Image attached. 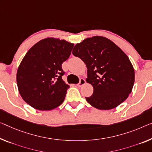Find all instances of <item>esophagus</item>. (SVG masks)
Wrapping results in <instances>:
<instances>
[{
	"label": "esophagus",
	"mask_w": 152,
	"mask_h": 152,
	"mask_svg": "<svg viewBox=\"0 0 152 152\" xmlns=\"http://www.w3.org/2000/svg\"><path fill=\"white\" fill-rule=\"evenodd\" d=\"M85 83H86L85 79H80V80H79V83L77 84V86L78 87H81V86H83Z\"/></svg>",
	"instance_id": "34e87169"
}]
</instances>
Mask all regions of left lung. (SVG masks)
Instances as JSON below:
<instances>
[{
  "instance_id": "1",
  "label": "left lung",
  "mask_w": 152,
  "mask_h": 152,
  "mask_svg": "<svg viewBox=\"0 0 152 152\" xmlns=\"http://www.w3.org/2000/svg\"><path fill=\"white\" fill-rule=\"evenodd\" d=\"M75 56L81 58L88 69L86 81L94 88L86 97L98 109L115 108L127 99L134 83V70L126 54L110 39L94 36L76 44Z\"/></svg>"
}]
</instances>
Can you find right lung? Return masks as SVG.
I'll return each instance as SVG.
<instances>
[{
  "label": "right lung",
  "mask_w": 152,
  "mask_h": 152,
  "mask_svg": "<svg viewBox=\"0 0 152 152\" xmlns=\"http://www.w3.org/2000/svg\"><path fill=\"white\" fill-rule=\"evenodd\" d=\"M73 43L46 38L28 51L17 71L21 96L33 108L52 110L64 101L69 86L62 80V64L71 53Z\"/></svg>",
  "instance_id": "right-lung-1"
}]
</instances>
